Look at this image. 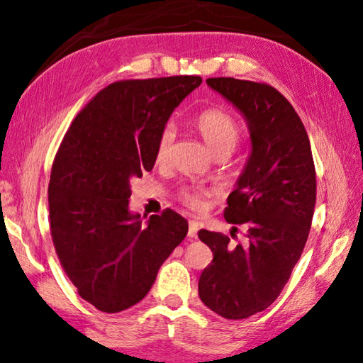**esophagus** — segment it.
Returning <instances> with one entry per match:
<instances>
[{"label":"esophagus","mask_w":363,"mask_h":363,"mask_svg":"<svg viewBox=\"0 0 363 363\" xmlns=\"http://www.w3.org/2000/svg\"><path fill=\"white\" fill-rule=\"evenodd\" d=\"M198 230H199V223L198 221H189V228H188V236L191 239L198 238Z\"/></svg>","instance_id":"obj_1"}]
</instances>
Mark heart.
<instances>
[{
  "label": "heart",
  "mask_w": 363,
  "mask_h": 363,
  "mask_svg": "<svg viewBox=\"0 0 363 363\" xmlns=\"http://www.w3.org/2000/svg\"><path fill=\"white\" fill-rule=\"evenodd\" d=\"M194 125L213 155H217L218 151H233L236 148L240 137L239 124L230 113L221 108H207L201 111L194 119ZM172 142H174V129L170 125H165L156 142L155 157L157 162L167 159ZM207 194L208 189L206 188H183L180 191V199L189 207L201 208L202 198Z\"/></svg>",
  "instance_id": "obj_1"
}]
</instances>
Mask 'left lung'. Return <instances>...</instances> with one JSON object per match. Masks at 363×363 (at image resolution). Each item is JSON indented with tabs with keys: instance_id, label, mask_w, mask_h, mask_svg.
Masks as SVG:
<instances>
[{
	"instance_id": "8db88e82",
	"label": "left lung",
	"mask_w": 363,
	"mask_h": 363,
	"mask_svg": "<svg viewBox=\"0 0 363 363\" xmlns=\"http://www.w3.org/2000/svg\"><path fill=\"white\" fill-rule=\"evenodd\" d=\"M207 86L242 113L252 140L225 208L228 223L245 228L247 244L231 245L221 233L198 234L213 253L199 277L201 300L239 320L274 303L300 259L314 215L315 169L300 116L274 87L234 78H208Z\"/></svg>"
}]
</instances>
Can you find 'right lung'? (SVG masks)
<instances>
[{
	"mask_svg": "<svg viewBox=\"0 0 363 363\" xmlns=\"http://www.w3.org/2000/svg\"><path fill=\"white\" fill-rule=\"evenodd\" d=\"M201 76L127 79L106 86L73 119L49 182L57 257L78 294L104 313L143 300L185 239L188 221L165 208L145 221L129 211L130 180L150 172L172 111Z\"/></svg>",
	"mask_w": 363,
	"mask_h": 363,
	"instance_id": "right-lung-1",
	"label": "right lung"
}]
</instances>
